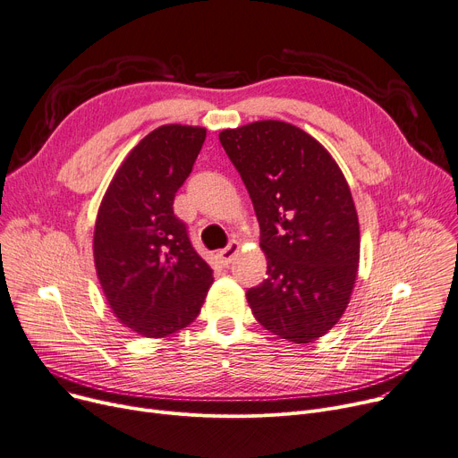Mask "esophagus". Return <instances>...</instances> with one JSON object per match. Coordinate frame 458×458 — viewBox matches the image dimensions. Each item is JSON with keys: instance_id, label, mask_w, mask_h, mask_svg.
Returning a JSON list of instances; mask_svg holds the SVG:
<instances>
[{"instance_id": "obj_1", "label": "esophagus", "mask_w": 458, "mask_h": 458, "mask_svg": "<svg viewBox=\"0 0 458 458\" xmlns=\"http://www.w3.org/2000/svg\"><path fill=\"white\" fill-rule=\"evenodd\" d=\"M237 254H239V242H237V241H232L226 249L219 250L217 256H219V259H221L225 265H228V263H232V261L235 259Z\"/></svg>"}]
</instances>
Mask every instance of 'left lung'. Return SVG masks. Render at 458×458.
Segmentation results:
<instances>
[{
	"instance_id": "1",
	"label": "left lung",
	"mask_w": 458,
	"mask_h": 458,
	"mask_svg": "<svg viewBox=\"0 0 458 458\" xmlns=\"http://www.w3.org/2000/svg\"><path fill=\"white\" fill-rule=\"evenodd\" d=\"M261 228L267 280L247 293L256 320L294 344L326 335L357 280L360 233L348 182L327 148L285 121L219 132Z\"/></svg>"
}]
</instances>
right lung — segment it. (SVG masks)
I'll return each mask as SVG.
<instances>
[{
    "label": "right lung",
    "instance_id": "add662e5",
    "mask_svg": "<svg viewBox=\"0 0 458 458\" xmlns=\"http://www.w3.org/2000/svg\"><path fill=\"white\" fill-rule=\"evenodd\" d=\"M206 140L204 127L162 125L121 162L103 195L94 263L114 317L147 339L188 327L213 284L173 213Z\"/></svg>",
    "mask_w": 458,
    "mask_h": 458
}]
</instances>
